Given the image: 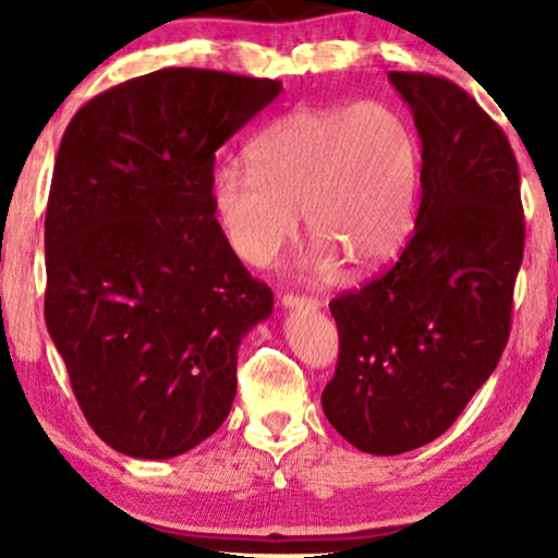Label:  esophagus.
<instances>
[{
    "label": "esophagus",
    "mask_w": 558,
    "mask_h": 558,
    "mask_svg": "<svg viewBox=\"0 0 558 558\" xmlns=\"http://www.w3.org/2000/svg\"><path fill=\"white\" fill-rule=\"evenodd\" d=\"M281 304H284V307H292V310H317L319 300H315V296L287 292L284 296H281Z\"/></svg>",
    "instance_id": "obj_1"
}]
</instances>
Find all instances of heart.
I'll return each instance as SVG.
<instances>
[{
    "label": "heart",
    "instance_id": "b5f03b06",
    "mask_svg": "<svg viewBox=\"0 0 558 558\" xmlns=\"http://www.w3.org/2000/svg\"><path fill=\"white\" fill-rule=\"evenodd\" d=\"M254 170L226 165L213 208L233 254L269 266L300 233L312 239L310 271L330 277L340 258L373 271L399 254L414 228L422 155L411 126L384 104L296 109L251 147Z\"/></svg>",
    "mask_w": 558,
    "mask_h": 558
}]
</instances>
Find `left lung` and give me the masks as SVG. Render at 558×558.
I'll return each instance as SVG.
<instances>
[{
  "instance_id": "8db88e82",
  "label": "left lung",
  "mask_w": 558,
  "mask_h": 558,
  "mask_svg": "<svg viewBox=\"0 0 558 558\" xmlns=\"http://www.w3.org/2000/svg\"><path fill=\"white\" fill-rule=\"evenodd\" d=\"M422 140L414 233L380 277L330 302L327 422L368 454L429 445L506 350L523 262L521 174L502 129L457 83L391 71Z\"/></svg>"
}]
</instances>
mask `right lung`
<instances>
[{
    "label": "right lung",
    "mask_w": 558,
    "mask_h": 558,
    "mask_svg": "<svg viewBox=\"0 0 558 558\" xmlns=\"http://www.w3.org/2000/svg\"><path fill=\"white\" fill-rule=\"evenodd\" d=\"M279 90L162 68L90 98L65 129L45 213V325L90 429L121 454L178 457L231 411L235 353L274 294L220 231L213 165Z\"/></svg>",
    "instance_id": "1"
}]
</instances>
